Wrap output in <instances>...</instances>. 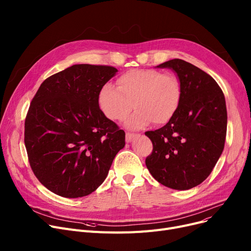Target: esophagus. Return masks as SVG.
Instances as JSON below:
<instances>
[{
    "label": "esophagus",
    "instance_id": "obj_1",
    "mask_svg": "<svg viewBox=\"0 0 251 251\" xmlns=\"http://www.w3.org/2000/svg\"><path fill=\"white\" fill-rule=\"evenodd\" d=\"M135 136H136V134H134V133H129V132H127V133H126V137H125V138H126V142H130Z\"/></svg>",
    "mask_w": 251,
    "mask_h": 251
}]
</instances>
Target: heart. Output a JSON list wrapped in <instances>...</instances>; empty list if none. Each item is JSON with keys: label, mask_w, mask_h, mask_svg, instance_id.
I'll return each mask as SVG.
<instances>
[{"label": "heart", "mask_w": 251, "mask_h": 251, "mask_svg": "<svg viewBox=\"0 0 251 251\" xmlns=\"http://www.w3.org/2000/svg\"><path fill=\"white\" fill-rule=\"evenodd\" d=\"M118 87L110 83L101 86L99 105L103 115L113 121H126L130 129H139L153 122L162 126L177 114L182 100V84L177 75L156 69L130 70L119 76Z\"/></svg>", "instance_id": "heart-1"}]
</instances>
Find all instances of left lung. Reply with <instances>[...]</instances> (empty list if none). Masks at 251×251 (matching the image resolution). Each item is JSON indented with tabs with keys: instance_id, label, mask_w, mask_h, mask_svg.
Listing matches in <instances>:
<instances>
[{
	"instance_id": "1",
	"label": "left lung",
	"mask_w": 251,
	"mask_h": 251,
	"mask_svg": "<svg viewBox=\"0 0 251 251\" xmlns=\"http://www.w3.org/2000/svg\"><path fill=\"white\" fill-rule=\"evenodd\" d=\"M156 67L176 72L182 100L172 120L146 132L153 147L146 165L164 186L187 190L209 176L225 147V97L212 76L186 61L173 59Z\"/></svg>"
}]
</instances>
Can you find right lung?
I'll return each instance as SVG.
<instances>
[{"mask_svg": "<svg viewBox=\"0 0 251 251\" xmlns=\"http://www.w3.org/2000/svg\"><path fill=\"white\" fill-rule=\"evenodd\" d=\"M118 70L78 64L39 86L25 118L24 143L35 177L63 197L94 192L107 178L125 132L103 115L99 92Z\"/></svg>", "mask_w": 251, "mask_h": 251, "instance_id": "add662e5", "label": "right lung"}]
</instances>
